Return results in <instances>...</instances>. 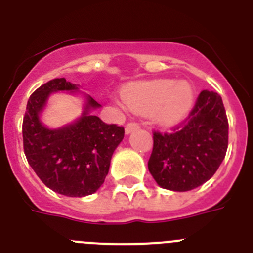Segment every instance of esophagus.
<instances>
[{"label":"esophagus","mask_w":253,"mask_h":253,"mask_svg":"<svg viewBox=\"0 0 253 253\" xmlns=\"http://www.w3.org/2000/svg\"><path fill=\"white\" fill-rule=\"evenodd\" d=\"M139 129V125L137 124V123H129V124H126V126H125V134H130L133 133V131L138 130Z\"/></svg>","instance_id":"34e87169"}]
</instances>
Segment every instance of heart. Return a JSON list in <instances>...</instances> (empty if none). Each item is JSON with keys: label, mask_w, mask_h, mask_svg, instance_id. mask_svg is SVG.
<instances>
[{"label": "heart", "mask_w": 253, "mask_h": 253, "mask_svg": "<svg viewBox=\"0 0 253 253\" xmlns=\"http://www.w3.org/2000/svg\"><path fill=\"white\" fill-rule=\"evenodd\" d=\"M195 88L187 81L154 80L133 84L122 91L123 104L138 114H151L162 126L180 124L195 104Z\"/></svg>", "instance_id": "heart-1"}]
</instances>
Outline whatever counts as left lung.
I'll use <instances>...</instances> for the list:
<instances>
[{"label":"left lung","mask_w":253,"mask_h":253,"mask_svg":"<svg viewBox=\"0 0 253 253\" xmlns=\"http://www.w3.org/2000/svg\"><path fill=\"white\" fill-rule=\"evenodd\" d=\"M228 120L222 97L202 91L190 118L172 134H153L148 169L158 186L189 191L213 177L225 157Z\"/></svg>","instance_id":"obj_1"}]
</instances>
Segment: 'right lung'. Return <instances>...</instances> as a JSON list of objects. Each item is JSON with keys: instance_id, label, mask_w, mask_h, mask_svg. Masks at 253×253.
<instances>
[{"instance_id": "right-lung-1", "label": "right lung", "mask_w": 253, "mask_h": 253, "mask_svg": "<svg viewBox=\"0 0 253 253\" xmlns=\"http://www.w3.org/2000/svg\"><path fill=\"white\" fill-rule=\"evenodd\" d=\"M55 92L81 94L84 110L75 122L49 128L41 122V115ZM100 107L66 78L51 80L30 96L22 123L24 152L38 177L55 193L82 198L96 193L104 184L114 151L124 138V128L105 124L93 115L92 111Z\"/></svg>"}]
</instances>
